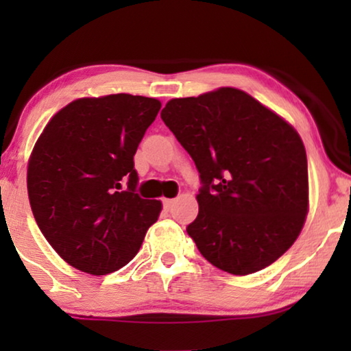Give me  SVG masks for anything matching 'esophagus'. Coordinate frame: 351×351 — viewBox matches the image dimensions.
<instances>
[{
    "instance_id": "34e87169",
    "label": "esophagus",
    "mask_w": 351,
    "mask_h": 351,
    "mask_svg": "<svg viewBox=\"0 0 351 351\" xmlns=\"http://www.w3.org/2000/svg\"><path fill=\"white\" fill-rule=\"evenodd\" d=\"M174 203H176V199H171V198L162 199V206H165V209H167V210H169L172 206H174Z\"/></svg>"
}]
</instances>
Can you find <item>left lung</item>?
<instances>
[{"instance_id":"1","label":"left lung","mask_w":351,"mask_h":351,"mask_svg":"<svg viewBox=\"0 0 351 351\" xmlns=\"http://www.w3.org/2000/svg\"><path fill=\"white\" fill-rule=\"evenodd\" d=\"M161 119L199 172L198 217L186 227L198 251L232 275L271 265L308 213V166L295 129L234 88L172 99Z\"/></svg>"}]
</instances>
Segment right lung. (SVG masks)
Masks as SVG:
<instances>
[{"label":"right lung","mask_w":351,"mask_h":351,"mask_svg":"<svg viewBox=\"0 0 351 351\" xmlns=\"http://www.w3.org/2000/svg\"><path fill=\"white\" fill-rule=\"evenodd\" d=\"M161 102L131 94L73 100L33 148L27 189L47 243L71 267L107 275L132 261L161 201L136 193L134 155Z\"/></svg>","instance_id":"1"}]
</instances>
